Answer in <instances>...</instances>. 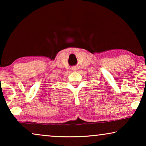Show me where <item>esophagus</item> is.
<instances>
[{"label": "esophagus", "instance_id": "obj_1", "mask_svg": "<svg viewBox=\"0 0 146 146\" xmlns=\"http://www.w3.org/2000/svg\"><path fill=\"white\" fill-rule=\"evenodd\" d=\"M72 70H73L74 72H76V71L77 70V68H72Z\"/></svg>", "mask_w": 146, "mask_h": 146}]
</instances>
